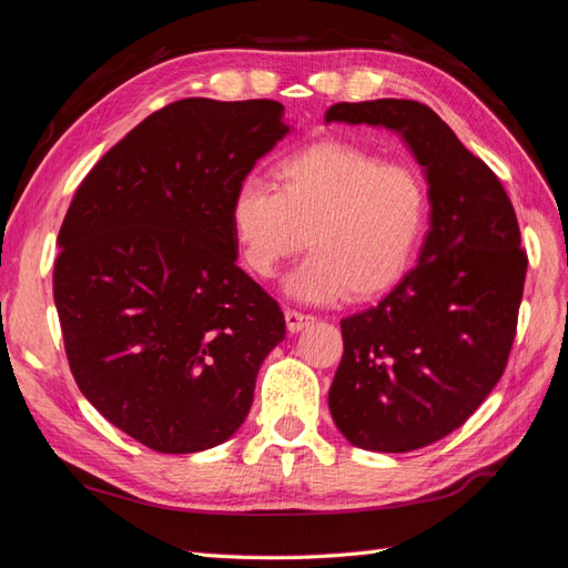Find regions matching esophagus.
I'll return each mask as SVG.
<instances>
[{
	"label": "esophagus",
	"instance_id": "34e87169",
	"mask_svg": "<svg viewBox=\"0 0 568 568\" xmlns=\"http://www.w3.org/2000/svg\"><path fill=\"white\" fill-rule=\"evenodd\" d=\"M285 323H287V331H290V333H300L302 328L312 326L314 316H312V314L295 312V310H285Z\"/></svg>",
	"mask_w": 568,
	"mask_h": 568
}]
</instances>
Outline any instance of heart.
Wrapping results in <instances>:
<instances>
[{
    "label": "heart",
    "mask_w": 568,
    "mask_h": 568,
    "mask_svg": "<svg viewBox=\"0 0 568 568\" xmlns=\"http://www.w3.org/2000/svg\"><path fill=\"white\" fill-rule=\"evenodd\" d=\"M275 185L240 183L231 231L240 262L268 281L310 235L312 256L285 290L304 302L374 300L409 271L428 231V187L414 169L356 144L314 142L283 156Z\"/></svg>",
    "instance_id": "obj_1"
}]
</instances>
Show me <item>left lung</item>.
<instances>
[{"mask_svg":"<svg viewBox=\"0 0 568 568\" xmlns=\"http://www.w3.org/2000/svg\"><path fill=\"white\" fill-rule=\"evenodd\" d=\"M333 121L397 131L426 171L418 264L378 306L339 321L345 352L328 393L354 447L412 452L457 430L505 374L528 256L499 178L430 106L339 102Z\"/></svg>","mask_w":568,"mask_h":568,"instance_id":"left-lung-1","label":"left lung"}]
</instances>
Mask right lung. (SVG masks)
Listing matches in <instances>:
<instances>
[{"label":"right lung","instance_id":"right-lung-1","mask_svg":"<svg viewBox=\"0 0 568 568\" xmlns=\"http://www.w3.org/2000/svg\"><path fill=\"white\" fill-rule=\"evenodd\" d=\"M283 111L206 97L154 111L97 161L61 223L54 304L71 374L106 420L164 455L229 440L285 337L231 231L237 185L290 133Z\"/></svg>","mask_w":568,"mask_h":568}]
</instances>
